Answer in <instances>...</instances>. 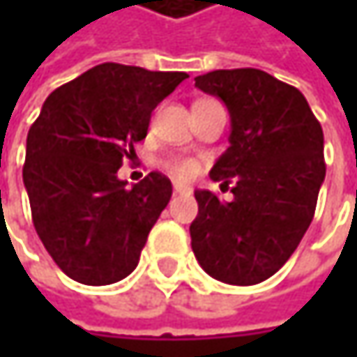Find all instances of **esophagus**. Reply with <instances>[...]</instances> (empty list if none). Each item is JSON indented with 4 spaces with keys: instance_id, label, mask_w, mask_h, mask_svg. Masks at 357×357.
Wrapping results in <instances>:
<instances>
[{
    "instance_id": "obj_1",
    "label": "esophagus",
    "mask_w": 357,
    "mask_h": 357,
    "mask_svg": "<svg viewBox=\"0 0 357 357\" xmlns=\"http://www.w3.org/2000/svg\"><path fill=\"white\" fill-rule=\"evenodd\" d=\"M174 192H176V194H192V188L181 185V183H176V185H174Z\"/></svg>"
}]
</instances>
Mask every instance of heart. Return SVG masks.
Wrapping results in <instances>:
<instances>
[{"label": "heart", "mask_w": 357, "mask_h": 357, "mask_svg": "<svg viewBox=\"0 0 357 357\" xmlns=\"http://www.w3.org/2000/svg\"><path fill=\"white\" fill-rule=\"evenodd\" d=\"M202 101H208V99H202ZM202 101H198V103H202ZM167 169L178 179H192L198 174V161H194L190 157H176V159L167 161Z\"/></svg>", "instance_id": "1"}]
</instances>
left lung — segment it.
Instances as JSON below:
<instances>
[{
  "instance_id": "left-lung-1",
  "label": "left lung",
  "mask_w": 357,
  "mask_h": 357,
  "mask_svg": "<svg viewBox=\"0 0 357 357\" xmlns=\"http://www.w3.org/2000/svg\"><path fill=\"white\" fill-rule=\"evenodd\" d=\"M194 82L229 109V149L211 178L231 183L234 200L194 192L192 250L213 279L256 285L289 260L312 223L326 172L322 128L296 86L262 70H215Z\"/></svg>"
}]
</instances>
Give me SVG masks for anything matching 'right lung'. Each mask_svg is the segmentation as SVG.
<instances>
[{
  "label": "right lung",
  "mask_w": 357,
  "mask_h": 357,
  "mask_svg": "<svg viewBox=\"0 0 357 357\" xmlns=\"http://www.w3.org/2000/svg\"><path fill=\"white\" fill-rule=\"evenodd\" d=\"M185 72L101 63L55 89L29 130L22 179L36 234L55 264L84 285L128 277L172 198L159 172L128 188L123 159Z\"/></svg>",
  "instance_id": "1"
}]
</instances>
